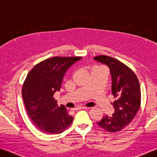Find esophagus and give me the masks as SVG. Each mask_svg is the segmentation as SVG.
Masks as SVG:
<instances>
[{"mask_svg": "<svg viewBox=\"0 0 157 157\" xmlns=\"http://www.w3.org/2000/svg\"><path fill=\"white\" fill-rule=\"evenodd\" d=\"M88 107H85V106H79L78 108H75V110H82V109H87Z\"/></svg>", "mask_w": 157, "mask_h": 157, "instance_id": "obj_1", "label": "esophagus"}]
</instances>
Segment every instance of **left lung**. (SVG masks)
<instances>
[{
	"instance_id": "left-lung-1",
	"label": "left lung",
	"mask_w": 157,
	"mask_h": 157,
	"mask_svg": "<svg viewBox=\"0 0 157 157\" xmlns=\"http://www.w3.org/2000/svg\"><path fill=\"white\" fill-rule=\"evenodd\" d=\"M94 59L107 66L110 69L112 79V94L114 113L105 115L97 124L108 132L120 131L130 124L140 108V88L138 79L133 72L113 57L97 56Z\"/></svg>"
}]
</instances>
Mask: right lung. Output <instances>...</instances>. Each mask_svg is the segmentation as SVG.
<instances>
[{
  "instance_id": "obj_1",
  "label": "right lung",
  "mask_w": 157,
  "mask_h": 157,
  "mask_svg": "<svg viewBox=\"0 0 157 157\" xmlns=\"http://www.w3.org/2000/svg\"><path fill=\"white\" fill-rule=\"evenodd\" d=\"M81 59L52 57L37 64L27 75L22 97L30 118L43 132L61 133L73 122L66 107L57 105L53 96L60 91L67 71Z\"/></svg>"
}]
</instances>
